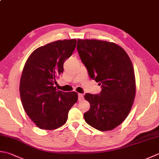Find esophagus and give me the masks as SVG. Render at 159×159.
I'll return each mask as SVG.
<instances>
[{
	"label": "esophagus",
	"instance_id": "obj_1",
	"mask_svg": "<svg viewBox=\"0 0 159 159\" xmlns=\"http://www.w3.org/2000/svg\"><path fill=\"white\" fill-rule=\"evenodd\" d=\"M78 96H79V101H82L83 99L84 98V96L82 94H78Z\"/></svg>",
	"mask_w": 159,
	"mask_h": 159
}]
</instances>
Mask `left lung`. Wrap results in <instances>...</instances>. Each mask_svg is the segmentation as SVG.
<instances>
[{
	"mask_svg": "<svg viewBox=\"0 0 159 159\" xmlns=\"http://www.w3.org/2000/svg\"><path fill=\"white\" fill-rule=\"evenodd\" d=\"M76 48L89 77L102 88L99 94L84 96L90 104L84 119L100 131L113 129L128 116L135 98L132 61L125 51L114 43L79 39Z\"/></svg>",
	"mask_w": 159,
	"mask_h": 159,
	"instance_id": "1",
	"label": "left lung"
}]
</instances>
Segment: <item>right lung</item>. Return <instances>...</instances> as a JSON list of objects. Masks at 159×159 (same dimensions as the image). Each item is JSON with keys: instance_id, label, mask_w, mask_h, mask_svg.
<instances>
[{"instance_id": "obj_1", "label": "right lung", "mask_w": 159, "mask_h": 159, "mask_svg": "<svg viewBox=\"0 0 159 159\" xmlns=\"http://www.w3.org/2000/svg\"><path fill=\"white\" fill-rule=\"evenodd\" d=\"M76 45V39L48 43L35 49L25 65L19 88L21 102L28 116L40 129L63 125L78 101L76 92L58 91L54 87Z\"/></svg>"}]
</instances>
